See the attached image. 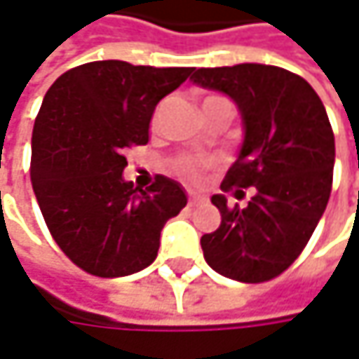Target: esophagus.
<instances>
[{
  "mask_svg": "<svg viewBox=\"0 0 359 359\" xmlns=\"http://www.w3.org/2000/svg\"><path fill=\"white\" fill-rule=\"evenodd\" d=\"M203 201H205L203 195H195V193L189 195V205H199V203H203Z\"/></svg>",
  "mask_w": 359,
  "mask_h": 359,
  "instance_id": "esophagus-1",
  "label": "esophagus"
}]
</instances>
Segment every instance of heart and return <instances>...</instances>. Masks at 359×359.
Returning a JSON list of instances; mask_svg holds the SVG:
<instances>
[{
    "label": "heart",
    "instance_id": "heart-1",
    "mask_svg": "<svg viewBox=\"0 0 359 359\" xmlns=\"http://www.w3.org/2000/svg\"><path fill=\"white\" fill-rule=\"evenodd\" d=\"M172 168H175V172L179 175L180 179L199 180L203 168H205V162H199V160H193V158H180V160L175 162Z\"/></svg>",
    "mask_w": 359,
    "mask_h": 359
}]
</instances>
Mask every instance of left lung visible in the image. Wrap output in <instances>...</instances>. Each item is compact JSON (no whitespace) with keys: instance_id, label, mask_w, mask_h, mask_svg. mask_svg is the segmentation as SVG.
<instances>
[{"instance_id":"8db88e82","label":"left lung","mask_w":359,"mask_h":359,"mask_svg":"<svg viewBox=\"0 0 359 359\" xmlns=\"http://www.w3.org/2000/svg\"><path fill=\"white\" fill-rule=\"evenodd\" d=\"M191 81L229 95L243 120V143L222 191L253 187L248 208L212 195L220 226L201 237L203 257L218 274L264 283L285 272L323 218L334 166V135L318 93L285 68L237 64L197 68Z\"/></svg>"}]
</instances>
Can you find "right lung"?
I'll return each mask as SVG.
<instances>
[{
	"mask_svg": "<svg viewBox=\"0 0 359 359\" xmlns=\"http://www.w3.org/2000/svg\"><path fill=\"white\" fill-rule=\"evenodd\" d=\"M193 68L102 60L64 72L45 93L33 128L31 182L45 224L79 268L102 278L147 268L168 218L187 205L177 180L149 189L124 180V149L149 141L162 97Z\"/></svg>",
	"mask_w": 359,
	"mask_h": 359,
	"instance_id": "add662e5",
	"label": "right lung"
}]
</instances>
